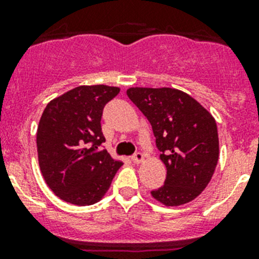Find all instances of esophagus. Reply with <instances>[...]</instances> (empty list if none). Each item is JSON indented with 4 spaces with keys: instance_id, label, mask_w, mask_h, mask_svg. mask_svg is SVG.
Instances as JSON below:
<instances>
[{
    "instance_id": "34e87169",
    "label": "esophagus",
    "mask_w": 259,
    "mask_h": 259,
    "mask_svg": "<svg viewBox=\"0 0 259 259\" xmlns=\"http://www.w3.org/2000/svg\"><path fill=\"white\" fill-rule=\"evenodd\" d=\"M132 161H134L135 163H141V162L144 161L143 153H140V152L135 153V155H134V157H132Z\"/></svg>"
}]
</instances>
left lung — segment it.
Instances as JSON below:
<instances>
[{"instance_id": "8db88e82", "label": "left lung", "mask_w": 259, "mask_h": 259, "mask_svg": "<svg viewBox=\"0 0 259 259\" xmlns=\"http://www.w3.org/2000/svg\"><path fill=\"white\" fill-rule=\"evenodd\" d=\"M127 96L148 118L167 175L152 197L164 206H180L207 187L219 158L215 119L200 102L175 88L127 89Z\"/></svg>"}]
</instances>
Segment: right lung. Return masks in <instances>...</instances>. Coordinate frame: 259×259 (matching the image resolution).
I'll return each mask as SVG.
<instances>
[{
  "label": "right lung",
  "instance_id": "obj_1",
  "mask_svg": "<svg viewBox=\"0 0 259 259\" xmlns=\"http://www.w3.org/2000/svg\"><path fill=\"white\" fill-rule=\"evenodd\" d=\"M120 88L80 85L54 98L41 115L36 135L45 183L66 202L93 205L109 191L122 162L107 150L101 131L104 106Z\"/></svg>",
  "mask_w": 259,
  "mask_h": 259
}]
</instances>
